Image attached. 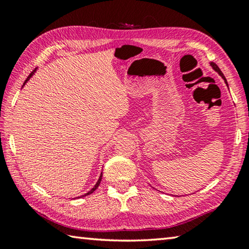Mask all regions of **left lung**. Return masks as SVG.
Listing matches in <instances>:
<instances>
[{
	"label": "left lung",
	"mask_w": 249,
	"mask_h": 249,
	"mask_svg": "<svg viewBox=\"0 0 249 249\" xmlns=\"http://www.w3.org/2000/svg\"><path fill=\"white\" fill-rule=\"evenodd\" d=\"M210 66L211 67H212V68L214 69V70H215L216 71V72L218 73V74H220L221 75V77L223 78V79H224V81H225V83H226V86L227 87H229V84H227V81H226V79H225V77H224V74H223L222 73V71L220 70V68H218V67L215 65V64H214V62H210Z\"/></svg>",
	"instance_id": "1"
}]
</instances>
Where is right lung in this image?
<instances>
[{
	"label": "right lung",
	"instance_id": "add662e5",
	"mask_svg": "<svg viewBox=\"0 0 249 249\" xmlns=\"http://www.w3.org/2000/svg\"><path fill=\"white\" fill-rule=\"evenodd\" d=\"M36 70H37V68H36L35 70H34V71H33V72H32L31 74H29V75H28V77H27V79H26V80H25V82H24V84H23V87L25 86V84H26V83H27V81H28V80H29V79H31V78L33 77V74L36 72ZM23 87H22V88H23ZM101 180H102V174H101V176H100V178H99V180H98V182H96V183H95V185H94V187H93V188H92V189H91V190H90L89 192H87V193H86V195H84V196H89V195H91V193H92V192H94V191L96 190V189H98V187H99V185H100V183H101Z\"/></svg>",
	"mask_w": 249,
	"mask_h": 249
}]
</instances>
